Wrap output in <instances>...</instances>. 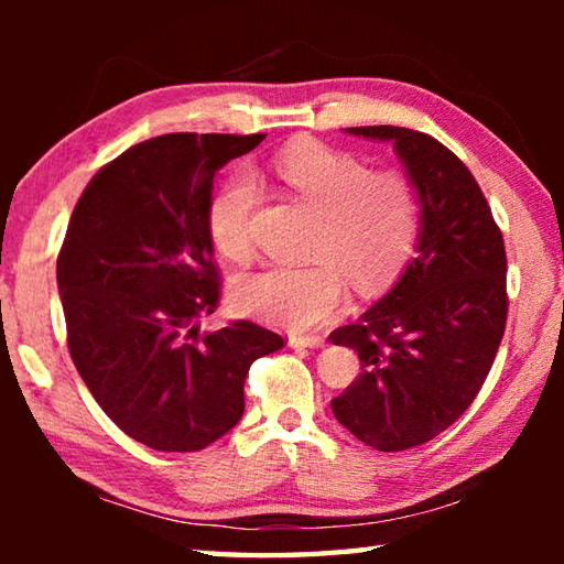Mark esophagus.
Listing matches in <instances>:
<instances>
[{"mask_svg":"<svg viewBox=\"0 0 564 564\" xmlns=\"http://www.w3.org/2000/svg\"><path fill=\"white\" fill-rule=\"evenodd\" d=\"M289 346L291 348H323L326 346V338H321V336H291L289 338Z\"/></svg>","mask_w":564,"mask_h":564,"instance_id":"esophagus-1","label":"esophagus"}]
</instances>
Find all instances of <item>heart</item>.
I'll return each instance as SVG.
<instances>
[{
	"mask_svg": "<svg viewBox=\"0 0 564 564\" xmlns=\"http://www.w3.org/2000/svg\"><path fill=\"white\" fill-rule=\"evenodd\" d=\"M275 174L305 206L323 216L318 256L333 259L362 289L388 283L408 261L417 236V202L400 171H373L340 151L295 144L275 161ZM259 191L251 176H234L208 206V236L226 259L251 253V216ZM333 261L308 269L269 265L236 285V301L273 326H318L346 301V279Z\"/></svg>",
	"mask_w": 564,
	"mask_h": 564,
	"instance_id": "obj_1",
	"label": "heart"
}]
</instances>
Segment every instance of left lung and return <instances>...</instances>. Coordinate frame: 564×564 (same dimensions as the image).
Here are the masks:
<instances>
[{
  "label": "left lung",
  "instance_id": "left-lung-1",
  "mask_svg": "<svg viewBox=\"0 0 564 564\" xmlns=\"http://www.w3.org/2000/svg\"><path fill=\"white\" fill-rule=\"evenodd\" d=\"M346 133L393 144L420 204L415 259L358 323L330 333L360 358L333 415L395 453L441 435L482 388L508 321V259L480 186L441 141L403 127Z\"/></svg>",
  "mask_w": 564,
  "mask_h": 564
}]
</instances>
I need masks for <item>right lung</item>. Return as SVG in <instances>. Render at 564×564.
I'll list each match as a JSON object with an SVG mask.
<instances>
[{
	"label": "right lung",
	"instance_id": "right-lung-1",
	"mask_svg": "<svg viewBox=\"0 0 564 564\" xmlns=\"http://www.w3.org/2000/svg\"><path fill=\"white\" fill-rule=\"evenodd\" d=\"M265 133H164L89 181L56 259L76 370L117 427L194 453L243 415L251 362L283 348L251 321L202 330L218 303L208 236L214 176Z\"/></svg>",
	"mask_w": 564,
	"mask_h": 564
}]
</instances>
